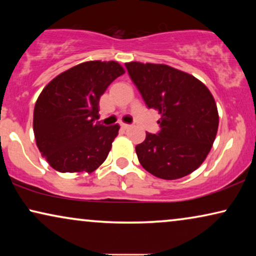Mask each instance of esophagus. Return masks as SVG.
Instances as JSON below:
<instances>
[{"label":"esophagus","instance_id":"esophagus-1","mask_svg":"<svg viewBox=\"0 0 256 256\" xmlns=\"http://www.w3.org/2000/svg\"><path fill=\"white\" fill-rule=\"evenodd\" d=\"M132 127V124H121V128L122 129H129Z\"/></svg>","mask_w":256,"mask_h":256}]
</instances>
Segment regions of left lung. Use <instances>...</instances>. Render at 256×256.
<instances>
[{
  "label": "left lung",
  "instance_id": "left-lung-1",
  "mask_svg": "<svg viewBox=\"0 0 256 256\" xmlns=\"http://www.w3.org/2000/svg\"><path fill=\"white\" fill-rule=\"evenodd\" d=\"M148 108L158 110L160 130L135 146L141 166L162 180L198 169L214 142L219 115L214 98L194 76L164 64L126 62Z\"/></svg>",
  "mask_w": 256,
  "mask_h": 256
}]
</instances>
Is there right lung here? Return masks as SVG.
Returning <instances> with one entry per match:
<instances>
[{
    "mask_svg": "<svg viewBox=\"0 0 256 256\" xmlns=\"http://www.w3.org/2000/svg\"><path fill=\"white\" fill-rule=\"evenodd\" d=\"M124 70L116 62H85L52 79L38 96V149L59 172H93L107 158L120 126L96 124L99 100Z\"/></svg>",
    "mask_w": 256,
    "mask_h": 256,
    "instance_id": "add662e5",
    "label": "right lung"
}]
</instances>
